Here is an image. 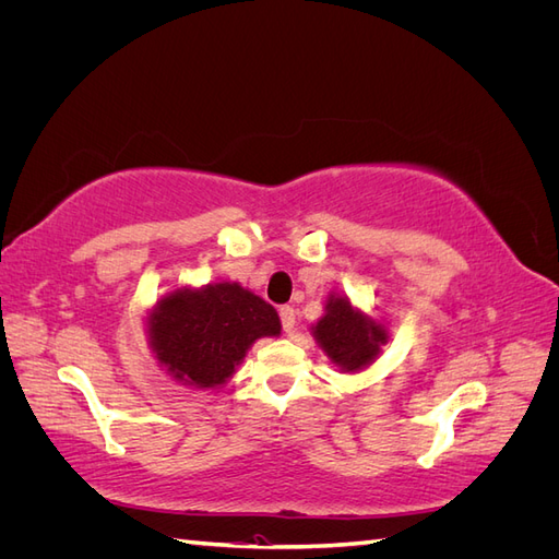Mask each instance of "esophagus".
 Segmentation results:
<instances>
[{"label":"esophagus","mask_w":559,"mask_h":559,"mask_svg":"<svg viewBox=\"0 0 559 559\" xmlns=\"http://www.w3.org/2000/svg\"><path fill=\"white\" fill-rule=\"evenodd\" d=\"M280 321H282V329L286 333H292L296 326V310L292 306H282L280 308Z\"/></svg>","instance_id":"esophagus-1"}]
</instances>
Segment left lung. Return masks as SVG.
Masks as SVG:
<instances>
[{
    "instance_id": "left-lung-1",
    "label": "left lung",
    "mask_w": 559,
    "mask_h": 559,
    "mask_svg": "<svg viewBox=\"0 0 559 559\" xmlns=\"http://www.w3.org/2000/svg\"><path fill=\"white\" fill-rule=\"evenodd\" d=\"M317 343L343 370L370 364L384 343V329L349 306L347 298H331L326 314L314 326Z\"/></svg>"
}]
</instances>
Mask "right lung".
I'll list each match as a JSON object with an SVG mask.
<instances>
[{
  "instance_id": "add662e5",
  "label": "right lung",
  "mask_w": 559,
  "mask_h": 559,
  "mask_svg": "<svg viewBox=\"0 0 559 559\" xmlns=\"http://www.w3.org/2000/svg\"><path fill=\"white\" fill-rule=\"evenodd\" d=\"M151 345L170 373L195 386L224 384L261 335H277L273 306L238 284L175 292L151 314Z\"/></svg>"
}]
</instances>
